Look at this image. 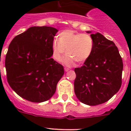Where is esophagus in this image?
I'll return each instance as SVG.
<instances>
[{"instance_id": "34e87169", "label": "esophagus", "mask_w": 131, "mask_h": 131, "mask_svg": "<svg viewBox=\"0 0 131 131\" xmlns=\"http://www.w3.org/2000/svg\"><path fill=\"white\" fill-rule=\"evenodd\" d=\"M64 70H65V71H66V72H67V71H69V68H64Z\"/></svg>"}]
</instances>
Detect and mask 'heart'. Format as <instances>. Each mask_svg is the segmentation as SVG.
<instances>
[{
	"mask_svg": "<svg viewBox=\"0 0 131 131\" xmlns=\"http://www.w3.org/2000/svg\"><path fill=\"white\" fill-rule=\"evenodd\" d=\"M93 48L94 40L91 35L67 30L59 34L58 40H53L52 56L54 60L60 62L66 51L67 54L62 60V63L71 67L75 61L79 63L86 61L92 54Z\"/></svg>",
	"mask_w": 131,
	"mask_h": 131,
	"instance_id": "b5f03b06",
	"label": "heart"
}]
</instances>
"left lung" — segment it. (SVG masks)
I'll use <instances>...</instances> for the list:
<instances>
[{
    "label": "left lung",
    "mask_w": 131,
    "mask_h": 131,
    "mask_svg": "<svg viewBox=\"0 0 131 131\" xmlns=\"http://www.w3.org/2000/svg\"><path fill=\"white\" fill-rule=\"evenodd\" d=\"M91 36L94 40L93 50L83 66L75 69L74 91L80 102L96 106L108 101L119 91L123 64L113 41L99 33Z\"/></svg>",
    "instance_id": "left-lung-1"
}]
</instances>
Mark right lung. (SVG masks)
<instances>
[{"mask_svg": "<svg viewBox=\"0 0 131 131\" xmlns=\"http://www.w3.org/2000/svg\"><path fill=\"white\" fill-rule=\"evenodd\" d=\"M58 31L52 27H31L9 45L7 80L13 91L28 101L49 100L64 74L63 66L52 58V43Z\"/></svg>", "mask_w": 131, "mask_h": 131, "instance_id": "add662e5", "label": "right lung"}]
</instances>
